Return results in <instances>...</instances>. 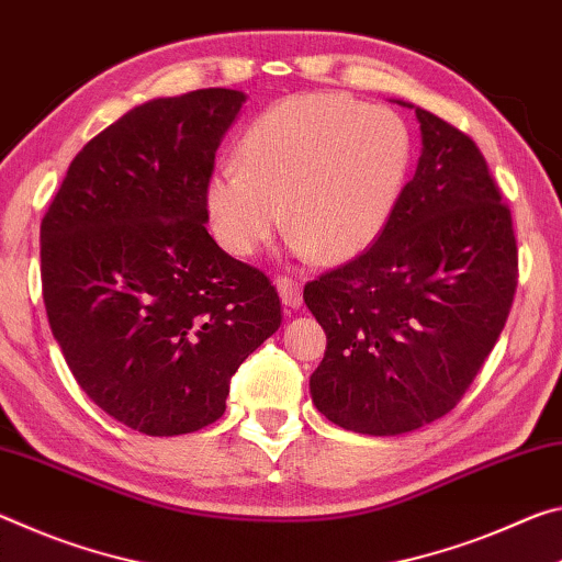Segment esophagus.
I'll use <instances>...</instances> for the list:
<instances>
[{
	"label": "esophagus",
	"mask_w": 562,
	"mask_h": 562,
	"mask_svg": "<svg viewBox=\"0 0 562 562\" xmlns=\"http://www.w3.org/2000/svg\"><path fill=\"white\" fill-rule=\"evenodd\" d=\"M276 289H279V296L283 301V306L289 308H299L301 306V283L289 279V276H276Z\"/></svg>",
	"instance_id": "1"
}]
</instances>
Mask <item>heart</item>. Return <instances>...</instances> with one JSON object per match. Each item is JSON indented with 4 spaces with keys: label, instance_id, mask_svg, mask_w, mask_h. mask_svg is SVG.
<instances>
[{
    "label": "heart",
    "instance_id": "b5f03b06",
    "mask_svg": "<svg viewBox=\"0 0 562 562\" xmlns=\"http://www.w3.org/2000/svg\"><path fill=\"white\" fill-rule=\"evenodd\" d=\"M411 164V132L391 109L336 91L281 99L246 128L238 164L206 179L211 232L251 259L286 216L299 256L346 263L389 228Z\"/></svg>",
    "mask_w": 562,
    "mask_h": 562
}]
</instances>
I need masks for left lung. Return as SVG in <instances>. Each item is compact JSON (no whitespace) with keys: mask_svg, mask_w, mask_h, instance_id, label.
<instances>
[{"mask_svg":"<svg viewBox=\"0 0 562 562\" xmlns=\"http://www.w3.org/2000/svg\"><path fill=\"white\" fill-rule=\"evenodd\" d=\"M416 109L420 159L383 236L306 283L326 330L311 398L353 434L398 436L461 401L518 286L510 209L471 136Z\"/></svg>","mask_w":562,"mask_h":562,"instance_id":"left-lung-1","label":"left lung"}]
</instances>
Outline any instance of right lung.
Masks as SVG:
<instances>
[{
  "label": "right lung",
  "instance_id": "obj_1",
  "mask_svg": "<svg viewBox=\"0 0 562 562\" xmlns=\"http://www.w3.org/2000/svg\"><path fill=\"white\" fill-rule=\"evenodd\" d=\"M244 101L199 89L134 106L74 156L42 218L52 334L81 391L146 436L224 416L232 375L281 326L266 273L206 232V179Z\"/></svg>",
  "mask_w": 562,
  "mask_h": 562
}]
</instances>
